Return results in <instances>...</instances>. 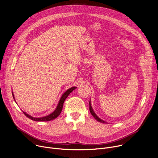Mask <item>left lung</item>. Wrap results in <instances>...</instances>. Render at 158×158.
Segmentation results:
<instances>
[{
	"instance_id": "8db88e82",
	"label": "left lung",
	"mask_w": 158,
	"mask_h": 158,
	"mask_svg": "<svg viewBox=\"0 0 158 158\" xmlns=\"http://www.w3.org/2000/svg\"><path fill=\"white\" fill-rule=\"evenodd\" d=\"M89 110H90V112H91V114L93 115V116L99 122H101V123H106V122L104 121L103 120L101 119L99 117H98V116L95 114V112H94L93 108H92V106H91V101H89Z\"/></svg>"
}]
</instances>
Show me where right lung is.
I'll return each instance as SVG.
<instances>
[{
    "mask_svg": "<svg viewBox=\"0 0 158 158\" xmlns=\"http://www.w3.org/2000/svg\"><path fill=\"white\" fill-rule=\"evenodd\" d=\"M76 88V87H71V88L67 90V91L62 94V97L60 98L56 109L54 110V111L52 112V113L50 114L49 115L46 116H44V117H42V118H34V117H32V116L27 114L26 112H23L24 114L28 118H29V119H32L33 121H49L53 120V119H56V118H57L59 116V115L60 114V112H61L62 109V107H63V104H64V101L67 98V96L69 95V94L71 93H72ZM12 96H13V98H14V101H15V100L14 99L13 92H12Z\"/></svg>",
    "mask_w": 158,
    "mask_h": 158,
    "instance_id": "add662e5",
    "label": "right lung"
}]
</instances>
